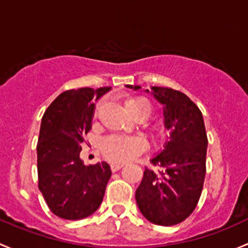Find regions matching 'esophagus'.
Returning a JSON list of instances; mask_svg holds the SVG:
<instances>
[{
  "label": "esophagus",
  "mask_w": 248,
  "mask_h": 248,
  "mask_svg": "<svg viewBox=\"0 0 248 248\" xmlns=\"http://www.w3.org/2000/svg\"><path fill=\"white\" fill-rule=\"evenodd\" d=\"M123 167H124L123 163H116V162L111 163V170H112V172H117V170H119L121 168H123Z\"/></svg>",
  "instance_id": "obj_1"
}]
</instances>
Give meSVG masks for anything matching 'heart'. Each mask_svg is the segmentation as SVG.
<instances>
[{
  "label": "heart",
  "instance_id": "b5f03b06",
  "mask_svg": "<svg viewBox=\"0 0 248 248\" xmlns=\"http://www.w3.org/2000/svg\"><path fill=\"white\" fill-rule=\"evenodd\" d=\"M100 105L95 107L94 117L98 116ZM125 108L127 113L134 119L145 121L152 113V105L143 96H132L125 100ZM154 137L159 140L166 139L168 135L167 129L163 125H154L152 127ZM144 140L140 137H125V136H108L101 141L100 149L107 160L116 163H124L135 159L145 150Z\"/></svg>",
  "mask_w": 248,
  "mask_h": 248
}]
</instances>
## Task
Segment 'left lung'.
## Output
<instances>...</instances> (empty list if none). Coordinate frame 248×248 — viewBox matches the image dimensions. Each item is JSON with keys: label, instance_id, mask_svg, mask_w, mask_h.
I'll return each instance as SVG.
<instances>
[{"label": "left lung", "instance_id": "1", "mask_svg": "<svg viewBox=\"0 0 248 248\" xmlns=\"http://www.w3.org/2000/svg\"><path fill=\"white\" fill-rule=\"evenodd\" d=\"M134 91L140 86L126 85ZM154 98L163 105L165 127L170 141L150 161L162 170L145 168L136 190L142 215L157 226H174L192 214L200 201L204 178L208 137L197 105L179 91L152 87ZM149 93V91H145Z\"/></svg>", "mask_w": 248, "mask_h": 248}]
</instances>
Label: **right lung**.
Segmentation results:
<instances>
[{
	"mask_svg": "<svg viewBox=\"0 0 248 248\" xmlns=\"http://www.w3.org/2000/svg\"><path fill=\"white\" fill-rule=\"evenodd\" d=\"M109 89L65 91L43 116L37 144L38 187L50 210L61 218L88 217L103 202L111 168L106 162L86 166L80 143L92 127L94 101Z\"/></svg>",
	"mask_w": 248,
	"mask_h": 248,
	"instance_id": "add662e5",
	"label": "right lung"
}]
</instances>
